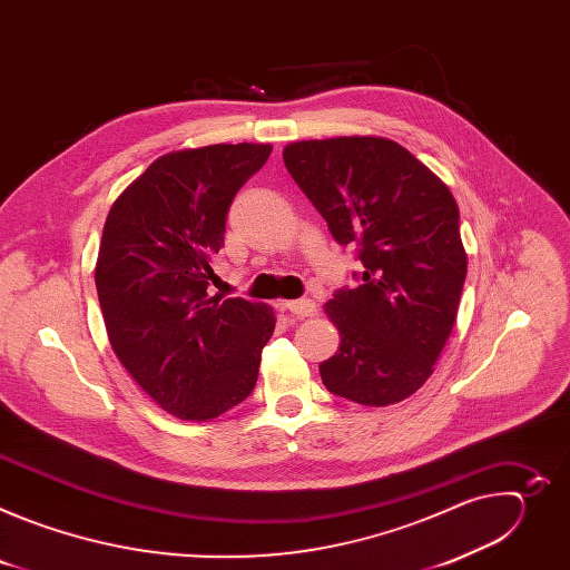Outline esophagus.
Wrapping results in <instances>:
<instances>
[{
    "label": "esophagus",
    "mask_w": 570,
    "mask_h": 570,
    "mask_svg": "<svg viewBox=\"0 0 570 570\" xmlns=\"http://www.w3.org/2000/svg\"><path fill=\"white\" fill-rule=\"evenodd\" d=\"M295 317H311L313 313H315V302L313 299H308V297H304V299H293V302H286L284 304Z\"/></svg>",
    "instance_id": "obj_1"
}]
</instances>
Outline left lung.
I'll return each instance as SVG.
<instances>
[{"instance_id":"left-lung-1","label":"left lung","mask_w":570,"mask_h":570,"mask_svg":"<svg viewBox=\"0 0 570 570\" xmlns=\"http://www.w3.org/2000/svg\"><path fill=\"white\" fill-rule=\"evenodd\" d=\"M284 165L341 246L363 264L324 311L341 347L320 363L330 392L387 405L433 374L466 277L460 212L449 187L383 137L295 141Z\"/></svg>"}]
</instances>
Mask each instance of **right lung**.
<instances>
[{
  "mask_svg": "<svg viewBox=\"0 0 570 570\" xmlns=\"http://www.w3.org/2000/svg\"><path fill=\"white\" fill-rule=\"evenodd\" d=\"M271 150L214 144L161 155L106 218L95 282L110 345L180 420H214L246 399L275 332L268 306L207 291L229 205Z\"/></svg>",
  "mask_w": 570,
  "mask_h": 570,
  "instance_id": "right-lung-1",
  "label": "right lung"
}]
</instances>
